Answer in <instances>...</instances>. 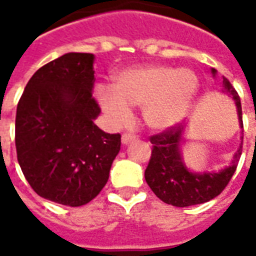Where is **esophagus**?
I'll return each instance as SVG.
<instances>
[{"label":"esophagus","instance_id":"esophagus-1","mask_svg":"<svg viewBox=\"0 0 256 256\" xmlns=\"http://www.w3.org/2000/svg\"><path fill=\"white\" fill-rule=\"evenodd\" d=\"M137 138V137H136V136H134V134H128V133H124L122 136V144L123 145H128V142H133L134 140Z\"/></svg>","mask_w":256,"mask_h":256}]
</instances>
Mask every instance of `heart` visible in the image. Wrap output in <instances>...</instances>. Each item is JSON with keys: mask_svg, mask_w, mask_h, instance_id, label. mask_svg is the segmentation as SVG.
I'll use <instances>...</instances> for the list:
<instances>
[{"mask_svg": "<svg viewBox=\"0 0 256 256\" xmlns=\"http://www.w3.org/2000/svg\"><path fill=\"white\" fill-rule=\"evenodd\" d=\"M198 78L189 68L145 64L115 74L112 88L96 86V100L115 126L130 120V110L141 106L145 124L155 132L177 128L190 115Z\"/></svg>", "mask_w": 256, "mask_h": 256, "instance_id": "b5f03b06", "label": "heart"}]
</instances>
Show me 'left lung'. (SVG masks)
Segmentation results:
<instances>
[{
    "label": "left lung",
    "mask_w": 256,
    "mask_h": 256,
    "mask_svg": "<svg viewBox=\"0 0 256 256\" xmlns=\"http://www.w3.org/2000/svg\"><path fill=\"white\" fill-rule=\"evenodd\" d=\"M211 74L215 76L216 70L211 68ZM222 93L233 97L236 104L238 124L242 128L240 97L226 78H224L222 82ZM185 132L186 128L177 126L172 130L150 137L154 150L148 167L145 170V181L154 193L162 202L176 207L202 204L216 198L230 181L242 155V130L240 136L242 144L233 155V160L229 166L220 168V172H192L185 164L181 150Z\"/></svg>",
    "instance_id": "8db88e82"
}]
</instances>
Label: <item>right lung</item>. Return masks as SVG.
Instances as JSON below:
<instances>
[{
  "mask_svg": "<svg viewBox=\"0 0 256 256\" xmlns=\"http://www.w3.org/2000/svg\"><path fill=\"white\" fill-rule=\"evenodd\" d=\"M94 54L66 53L36 71L16 111L18 160L31 188L54 203L79 207L106 186L120 134L96 126Z\"/></svg>",
  "mask_w": 256,
  "mask_h": 256,
  "instance_id": "add662e5",
  "label": "right lung"
}]
</instances>
